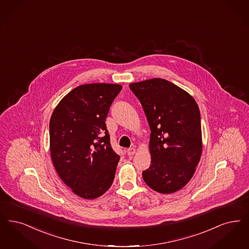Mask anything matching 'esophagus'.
Masks as SVG:
<instances>
[{
	"label": "esophagus",
	"instance_id": "1",
	"mask_svg": "<svg viewBox=\"0 0 249 249\" xmlns=\"http://www.w3.org/2000/svg\"><path fill=\"white\" fill-rule=\"evenodd\" d=\"M136 153V150L134 149V148H129V149H127V154H128V156H133L134 154Z\"/></svg>",
	"mask_w": 249,
	"mask_h": 249
}]
</instances>
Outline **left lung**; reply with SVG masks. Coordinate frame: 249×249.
<instances>
[{"label": "left lung", "instance_id": "obj_1", "mask_svg": "<svg viewBox=\"0 0 249 249\" xmlns=\"http://www.w3.org/2000/svg\"><path fill=\"white\" fill-rule=\"evenodd\" d=\"M151 129V165L142 171L145 183L171 194L192 179L202 154L198 106L187 91L163 79L130 83Z\"/></svg>", "mask_w": 249, "mask_h": 249}]
</instances>
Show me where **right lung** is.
<instances>
[{
  "label": "right lung",
  "mask_w": 249,
  "mask_h": 249,
  "mask_svg": "<svg viewBox=\"0 0 249 249\" xmlns=\"http://www.w3.org/2000/svg\"><path fill=\"white\" fill-rule=\"evenodd\" d=\"M122 86L90 83L72 89L51 117L52 161L61 179L85 199L112 185L120 156L112 149L106 119Z\"/></svg>",
  "instance_id": "right-lung-1"
}]
</instances>
